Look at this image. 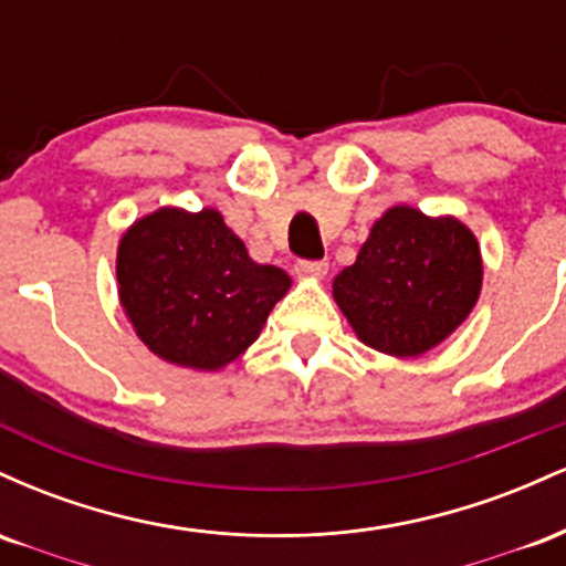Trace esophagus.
<instances>
[{
    "label": "esophagus",
    "mask_w": 566,
    "mask_h": 566,
    "mask_svg": "<svg viewBox=\"0 0 566 566\" xmlns=\"http://www.w3.org/2000/svg\"><path fill=\"white\" fill-rule=\"evenodd\" d=\"M327 269H329L327 261H297L295 263V274L305 276V279H324Z\"/></svg>",
    "instance_id": "1"
}]
</instances>
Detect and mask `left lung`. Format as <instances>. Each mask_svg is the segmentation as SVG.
I'll list each match as a JSON object with an SVG mask.
<instances>
[{
	"mask_svg": "<svg viewBox=\"0 0 566 566\" xmlns=\"http://www.w3.org/2000/svg\"><path fill=\"white\" fill-rule=\"evenodd\" d=\"M482 250L465 223L399 205L369 229L354 265L333 282V297L356 337L407 359L444 343L482 292Z\"/></svg>",
	"mask_w": 566,
	"mask_h": 566,
	"instance_id": "obj_1",
	"label": "left lung"
}]
</instances>
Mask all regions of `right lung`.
I'll list each match as a JSON object with an SVG mask.
<instances>
[{
	"instance_id": "obj_1",
	"label": "right lung",
	"mask_w": 566,
	"mask_h": 566,
	"mask_svg": "<svg viewBox=\"0 0 566 566\" xmlns=\"http://www.w3.org/2000/svg\"><path fill=\"white\" fill-rule=\"evenodd\" d=\"M116 282L143 346L170 365L216 373L258 340L292 279L252 261L212 207H159L122 233Z\"/></svg>"
}]
</instances>
